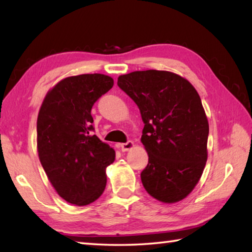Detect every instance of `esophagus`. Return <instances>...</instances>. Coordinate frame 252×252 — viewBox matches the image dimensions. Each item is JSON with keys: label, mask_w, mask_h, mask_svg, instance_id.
<instances>
[{"label": "esophagus", "mask_w": 252, "mask_h": 252, "mask_svg": "<svg viewBox=\"0 0 252 252\" xmlns=\"http://www.w3.org/2000/svg\"><path fill=\"white\" fill-rule=\"evenodd\" d=\"M134 147V142L133 141H127L126 143H121L120 144V149L122 152H126V151H129L131 150L132 148Z\"/></svg>", "instance_id": "obj_1"}]
</instances>
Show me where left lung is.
I'll list each match as a JSON object with an SVG mask.
<instances>
[{
  "label": "left lung",
  "instance_id": "1",
  "mask_svg": "<svg viewBox=\"0 0 252 252\" xmlns=\"http://www.w3.org/2000/svg\"><path fill=\"white\" fill-rule=\"evenodd\" d=\"M118 85L141 112V142L149 156L141 181L164 203L181 201L197 186L208 159L209 123L198 92L169 71H134Z\"/></svg>",
  "mask_w": 252,
  "mask_h": 252
}]
</instances>
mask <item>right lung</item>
<instances>
[{"mask_svg":"<svg viewBox=\"0 0 252 252\" xmlns=\"http://www.w3.org/2000/svg\"><path fill=\"white\" fill-rule=\"evenodd\" d=\"M113 87L109 75L80 74L46 93L36 122L37 153L51 185L62 199L82 207L103 193L105 169L116 151L91 131V109Z\"/></svg>","mask_w":252,"mask_h":252,"instance_id":"right-lung-1","label":"right lung"}]
</instances>
